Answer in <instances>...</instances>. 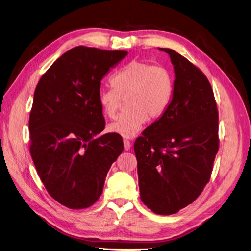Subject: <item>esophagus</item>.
I'll use <instances>...</instances> for the list:
<instances>
[{"mask_svg":"<svg viewBox=\"0 0 251 251\" xmlns=\"http://www.w3.org/2000/svg\"><path fill=\"white\" fill-rule=\"evenodd\" d=\"M124 146H125V150H126V151L130 150V148H131V142H130V140L125 139V140H124Z\"/></svg>","mask_w":251,"mask_h":251,"instance_id":"obj_1","label":"esophagus"}]
</instances>
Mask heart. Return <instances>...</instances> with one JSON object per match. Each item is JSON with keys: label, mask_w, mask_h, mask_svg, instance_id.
I'll use <instances>...</instances> for the list:
<instances>
[{"label": "heart", "mask_w": 251, "mask_h": 251, "mask_svg": "<svg viewBox=\"0 0 251 251\" xmlns=\"http://www.w3.org/2000/svg\"><path fill=\"white\" fill-rule=\"evenodd\" d=\"M111 81L113 87L98 91V103L106 117L115 118L126 99V111L107 126L110 132L126 138L136 136L148 117L162 116L172 100L173 79L162 66L134 60L115 73Z\"/></svg>", "instance_id": "1"}]
</instances>
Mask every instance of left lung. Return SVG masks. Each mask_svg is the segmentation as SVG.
Here are the masks:
<instances>
[{
    "label": "left lung",
    "instance_id": "obj_1",
    "mask_svg": "<svg viewBox=\"0 0 251 251\" xmlns=\"http://www.w3.org/2000/svg\"><path fill=\"white\" fill-rule=\"evenodd\" d=\"M175 79L165 114L134 144L142 202L170 215L191 204L210 179L219 151V113L208 79L170 49Z\"/></svg>",
    "mask_w": 251,
    "mask_h": 251
}]
</instances>
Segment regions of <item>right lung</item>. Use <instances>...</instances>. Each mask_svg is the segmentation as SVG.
<instances>
[{
    "mask_svg": "<svg viewBox=\"0 0 251 251\" xmlns=\"http://www.w3.org/2000/svg\"><path fill=\"white\" fill-rule=\"evenodd\" d=\"M127 55L77 46L40 79L29 117L30 154L47 192L71 209L92 206L106 174L124 151L119 134L107 133L98 103L101 80Z\"/></svg>",
    "mask_w": 251,
    "mask_h": 251,
    "instance_id": "obj_1",
    "label": "right lung"
}]
</instances>
